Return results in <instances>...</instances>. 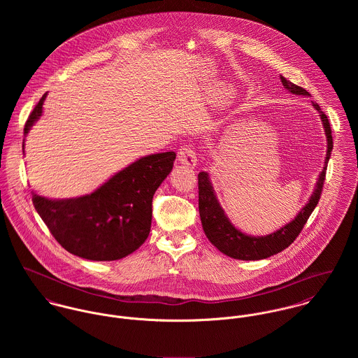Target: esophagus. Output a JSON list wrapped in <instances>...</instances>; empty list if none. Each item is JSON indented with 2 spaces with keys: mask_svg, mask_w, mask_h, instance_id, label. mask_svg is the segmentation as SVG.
Masks as SVG:
<instances>
[{
  "mask_svg": "<svg viewBox=\"0 0 358 358\" xmlns=\"http://www.w3.org/2000/svg\"><path fill=\"white\" fill-rule=\"evenodd\" d=\"M178 159L180 164H185L187 166H196L197 165V154L192 146H183L178 152Z\"/></svg>",
  "mask_w": 358,
  "mask_h": 358,
  "instance_id": "obj_1",
  "label": "esophagus"
}]
</instances>
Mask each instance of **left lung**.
Segmentation results:
<instances>
[{
	"label": "left lung",
	"instance_id": "left-lung-1",
	"mask_svg": "<svg viewBox=\"0 0 358 358\" xmlns=\"http://www.w3.org/2000/svg\"><path fill=\"white\" fill-rule=\"evenodd\" d=\"M281 83L284 88L294 94V95H302L310 96V94L302 87L295 85L294 83L288 81L287 78L281 77ZM313 107L318 111L324 132L327 136V154L324 159L322 171L320 172L313 194L310 196L308 201L305 206L299 210V213L285 226L280 227L277 231L267 234V236H250L238 230L227 217L224 213V209L219 204L217 197L215 194L213 186L210 183L208 172L199 173V209H200V217L203 223L205 236L208 240L224 255L230 256L233 259L240 260H260L270 256L275 255L285 248H288L295 238L302 231L303 226L306 224L308 216L314 210V208L318 204L322 185L325 180V172H327V164L329 161L331 152L334 149L332 142V134H331V125L327 118V115L321 111V107L317 103H313Z\"/></svg>",
	"mask_w": 358,
	"mask_h": 358
}]
</instances>
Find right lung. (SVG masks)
Masks as SVG:
<instances>
[{"instance_id":"obj_1","label":"right lung","mask_w":358,"mask_h":358,"mask_svg":"<svg viewBox=\"0 0 358 358\" xmlns=\"http://www.w3.org/2000/svg\"><path fill=\"white\" fill-rule=\"evenodd\" d=\"M48 92L31 111L24 138L43 115ZM24 152V141H23ZM173 152L142 157L113 175L91 194L55 200L31 192L33 204L56 241L70 254L88 260H118L149 237L155 190L169 175Z\"/></svg>"}]
</instances>
